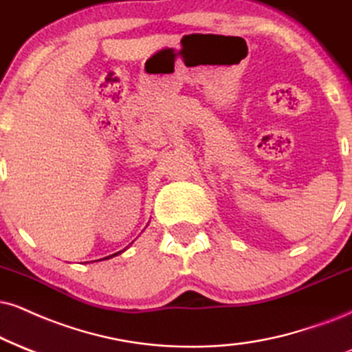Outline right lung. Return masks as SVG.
<instances>
[{
	"mask_svg": "<svg viewBox=\"0 0 352 352\" xmlns=\"http://www.w3.org/2000/svg\"><path fill=\"white\" fill-rule=\"evenodd\" d=\"M120 253H124V250H122V251H119V253H114V254H111V256H106V258H102V259H109V258H114V256L120 254Z\"/></svg>",
	"mask_w": 352,
	"mask_h": 352,
	"instance_id": "add662e5",
	"label": "right lung"
}]
</instances>
